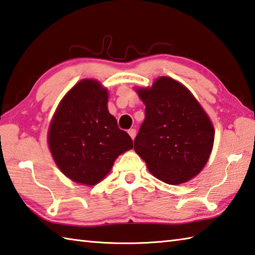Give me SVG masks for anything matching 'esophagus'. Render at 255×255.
<instances>
[{
    "label": "esophagus",
    "instance_id": "esophagus-1",
    "mask_svg": "<svg viewBox=\"0 0 255 255\" xmlns=\"http://www.w3.org/2000/svg\"><path fill=\"white\" fill-rule=\"evenodd\" d=\"M128 133H129V136L131 137V139H132V140L135 139V137H136V129H135V128L129 129V130H128Z\"/></svg>",
    "mask_w": 255,
    "mask_h": 255
}]
</instances>
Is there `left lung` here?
Wrapping results in <instances>:
<instances>
[{"instance_id":"left-lung-1","label":"left lung","mask_w":255,"mask_h":255,"mask_svg":"<svg viewBox=\"0 0 255 255\" xmlns=\"http://www.w3.org/2000/svg\"><path fill=\"white\" fill-rule=\"evenodd\" d=\"M145 104V120L133 149L161 182L178 185L201 172L214 142L207 114L186 87L160 77L151 88H138Z\"/></svg>"}]
</instances>
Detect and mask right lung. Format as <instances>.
Returning a JSON list of instances; mask_svg holds the SVG:
<instances>
[{
	"label": "right lung",
	"instance_id": "obj_1",
	"mask_svg": "<svg viewBox=\"0 0 255 255\" xmlns=\"http://www.w3.org/2000/svg\"><path fill=\"white\" fill-rule=\"evenodd\" d=\"M108 91L98 81L83 79L63 97L48 132L55 164L73 182L96 185L114 161L132 148L107 107Z\"/></svg>",
	"mask_w": 255,
	"mask_h": 255
}]
</instances>
